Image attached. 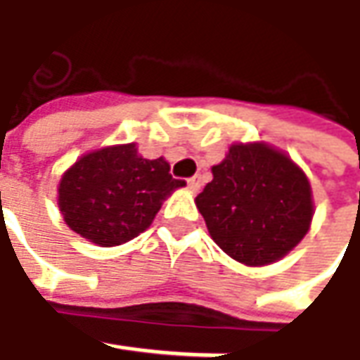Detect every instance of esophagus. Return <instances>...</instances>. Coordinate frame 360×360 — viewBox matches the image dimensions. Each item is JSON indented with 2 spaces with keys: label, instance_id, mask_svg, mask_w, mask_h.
Here are the masks:
<instances>
[{
  "label": "esophagus",
  "instance_id": "34e87169",
  "mask_svg": "<svg viewBox=\"0 0 360 360\" xmlns=\"http://www.w3.org/2000/svg\"><path fill=\"white\" fill-rule=\"evenodd\" d=\"M188 188H190V192H198L200 190V176H192L188 180Z\"/></svg>",
  "mask_w": 360,
  "mask_h": 360
}]
</instances>
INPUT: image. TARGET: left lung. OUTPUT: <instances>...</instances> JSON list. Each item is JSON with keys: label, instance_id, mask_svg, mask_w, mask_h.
<instances>
[{"label": "left lung", "instance_id": "obj_1", "mask_svg": "<svg viewBox=\"0 0 360 360\" xmlns=\"http://www.w3.org/2000/svg\"><path fill=\"white\" fill-rule=\"evenodd\" d=\"M196 206L212 240L246 266L288 255L309 232L312 192L304 172L269 144H232L212 166Z\"/></svg>", "mask_w": 360, "mask_h": 360}]
</instances>
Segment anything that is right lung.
<instances>
[{"instance_id":"1","label":"right lung","mask_w":360,"mask_h":360,"mask_svg":"<svg viewBox=\"0 0 360 360\" xmlns=\"http://www.w3.org/2000/svg\"><path fill=\"white\" fill-rule=\"evenodd\" d=\"M186 184L164 158L146 160L136 144L82 156L63 174L58 204L70 229L98 246H118L144 232L162 202Z\"/></svg>"}]
</instances>
